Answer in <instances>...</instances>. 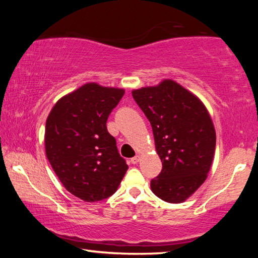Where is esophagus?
<instances>
[{
	"instance_id": "obj_1",
	"label": "esophagus",
	"mask_w": 258,
	"mask_h": 258,
	"mask_svg": "<svg viewBox=\"0 0 258 258\" xmlns=\"http://www.w3.org/2000/svg\"><path fill=\"white\" fill-rule=\"evenodd\" d=\"M139 161H140V156H135L132 159H131V163L132 164H138Z\"/></svg>"
}]
</instances>
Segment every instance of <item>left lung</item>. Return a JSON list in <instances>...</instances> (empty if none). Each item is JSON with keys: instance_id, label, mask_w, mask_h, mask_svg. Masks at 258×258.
<instances>
[{"instance_id": "8db88e82", "label": "left lung", "mask_w": 258, "mask_h": 258, "mask_svg": "<svg viewBox=\"0 0 258 258\" xmlns=\"http://www.w3.org/2000/svg\"><path fill=\"white\" fill-rule=\"evenodd\" d=\"M149 119L163 163L151 191L167 203L185 202L206 181L215 154L216 132L197 95L173 80L132 91Z\"/></svg>"}]
</instances>
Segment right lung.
Listing matches in <instances>:
<instances>
[{"label": "right lung", "mask_w": 258, "mask_h": 258, "mask_svg": "<svg viewBox=\"0 0 258 258\" xmlns=\"http://www.w3.org/2000/svg\"><path fill=\"white\" fill-rule=\"evenodd\" d=\"M124 93V89L86 83L60 98L47 116V159L66 190L84 202L110 197L128 168L106 125Z\"/></svg>", "instance_id": "add662e5"}]
</instances>
